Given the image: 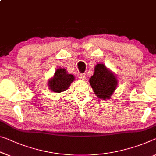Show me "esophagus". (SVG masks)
<instances>
[{
    "label": "esophagus",
    "mask_w": 156,
    "mask_h": 156,
    "mask_svg": "<svg viewBox=\"0 0 156 156\" xmlns=\"http://www.w3.org/2000/svg\"><path fill=\"white\" fill-rule=\"evenodd\" d=\"M86 75L85 73H82V74H80V76H79V78L81 80H85L86 78Z\"/></svg>",
    "instance_id": "obj_1"
}]
</instances>
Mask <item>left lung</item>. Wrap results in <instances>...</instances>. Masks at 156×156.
I'll return each instance as SVG.
<instances>
[{
	"label": "left lung",
	"instance_id": "8db88e82",
	"mask_svg": "<svg viewBox=\"0 0 156 156\" xmlns=\"http://www.w3.org/2000/svg\"><path fill=\"white\" fill-rule=\"evenodd\" d=\"M89 82L95 94L102 100L109 99L118 84L116 76L104 64L95 66Z\"/></svg>",
	"mask_w": 156,
	"mask_h": 156
}]
</instances>
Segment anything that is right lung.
I'll use <instances>...</instances> for the list:
<instances>
[{"mask_svg":"<svg viewBox=\"0 0 156 156\" xmlns=\"http://www.w3.org/2000/svg\"><path fill=\"white\" fill-rule=\"evenodd\" d=\"M75 80V76L68 74L66 69L59 68L55 72L54 75L48 81V86L51 91L61 93L66 90Z\"/></svg>","mask_w":156,"mask_h":156,"instance_id":"add662e5","label":"right lung"}]
</instances>
